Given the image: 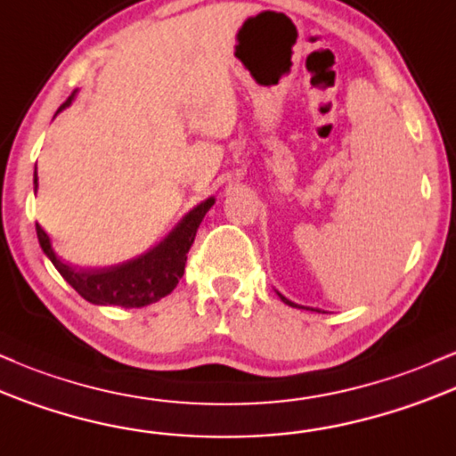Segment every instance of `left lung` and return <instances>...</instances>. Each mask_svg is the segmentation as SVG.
Listing matches in <instances>:
<instances>
[{
    "instance_id": "obj_1",
    "label": "left lung",
    "mask_w": 456,
    "mask_h": 456,
    "mask_svg": "<svg viewBox=\"0 0 456 456\" xmlns=\"http://www.w3.org/2000/svg\"><path fill=\"white\" fill-rule=\"evenodd\" d=\"M278 295H280V293H278ZM280 299H282V301H284V304L293 305V308H301V305H297V304H293V301H289V299H286V297H284V295H280ZM316 312H319V310H316Z\"/></svg>"
}]
</instances>
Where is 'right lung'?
<instances>
[{"instance_id": "1", "label": "right lung", "mask_w": 456, "mask_h": 456, "mask_svg": "<svg viewBox=\"0 0 456 456\" xmlns=\"http://www.w3.org/2000/svg\"><path fill=\"white\" fill-rule=\"evenodd\" d=\"M70 101H73V94L60 105L58 111L69 107ZM36 187H38V176L34 170V189ZM213 204L215 198L200 202L193 211L185 215V219L172 230L166 241H161L151 252L126 260L122 265H114V267L79 269L62 263L55 256L49 234L45 232L40 224H36V234H38L40 248L49 256L53 267L86 301L99 305H120V308H144V305L155 304L176 289L178 280L185 273L189 248L196 239L204 215Z\"/></svg>"}]
</instances>
